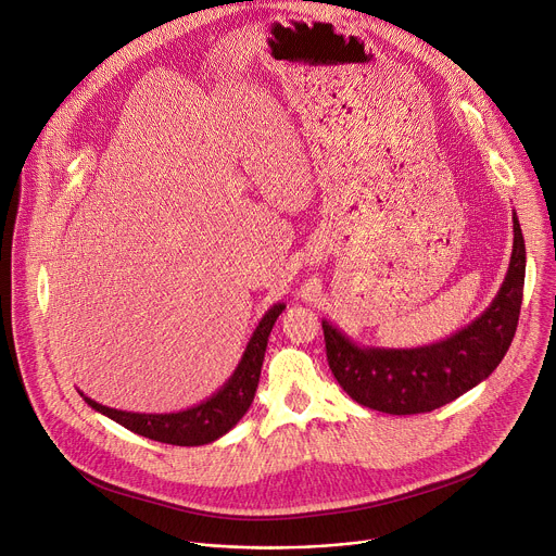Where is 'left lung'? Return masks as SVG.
Segmentation results:
<instances>
[{"mask_svg": "<svg viewBox=\"0 0 556 556\" xmlns=\"http://www.w3.org/2000/svg\"><path fill=\"white\" fill-rule=\"evenodd\" d=\"M505 280L490 307L467 327L412 350L361 348L323 320L329 369L356 403L386 414H422L452 403L503 361L515 338L526 280V242L517 213Z\"/></svg>", "mask_w": 556, "mask_h": 556, "instance_id": "1", "label": "left lung"}]
</instances>
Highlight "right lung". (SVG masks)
Instances as JSON below:
<instances>
[{"label":"right lung","mask_w":556,"mask_h":556,"mask_svg":"<svg viewBox=\"0 0 556 556\" xmlns=\"http://www.w3.org/2000/svg\"><path fill=\"white\" fill-rule=\"evenodd\" d=\"M285 303H276L255 327L251 333L247 350L225 386L211 394L200 405H193L182 412H168V414H140V412H124L115 407H106L96 403L93 399L84 396L96 412L109 416L111 420L119 422L126 430H131L144 439L168 443V445H206L225 437L231 427L247 414L249 405L253 403L255 388H258L261 369L265 361L267 340L274 329L276 318L282 314Z\"/></svg>","instance_id":"add662e5"}]
</instances>
